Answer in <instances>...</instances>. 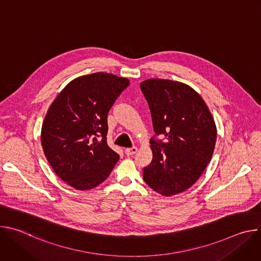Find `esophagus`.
Here are the masks:
<instances>
[{
    "instance_id": "1",
    "label": "esophagus",
    "mask_w": 261,
    "mask_h": 261,
    "mask_svg": "<svg viewBox=\"0 0 261 261\" xmlns=\"http://www.w3.org/2000/svg\"><path fill=\"white\" fill-rule=\"evenodd\" d=\"M137 152V147L136 146H132V147H128L125 150V153L127 156H132Z\"/></svg>"
}]
</instances>
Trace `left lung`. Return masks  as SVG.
Listing matches in <instances>:
<instances>
[{"label": "left lung", "instance_id": "left-lung-1", "mask_svg": "<svg viewBox=\"0 0 261 261\" xmlns=\"http://www.w3.org/2000/svg\"><path fill=\"white\" fill-rule=\"evenodd\" d=\"M140 90L155 132L153 160L142 169L143 180L164 196L184 192L199 178L213 156L217 138L213 117L202 98L185 84L153 79L141 83Z\"/></svg>", "mask_w": 261, "mask_h": 261}]
</instances>
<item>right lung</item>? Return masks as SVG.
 I'll return each instance as SVG.
<instances>
[{
	"instance_id": "add662e5",
	"label": "right lung",
	"mask_w": 261,
	"mask_h": 261,
	"mask_svg": "<svg viewBox=\"0 0 261 261\" xmlns=\"http://www.w3.org/2000/svg\"><path fill=\"white\" fill-rule=\"evenodd\" d=\"M129 85L114 74H89L69 83L50 105L41 143L55 172L71 187H97L119 161L107 144V116Z\"/></svg>"
}]
</instances>
